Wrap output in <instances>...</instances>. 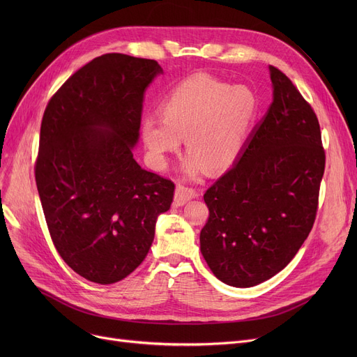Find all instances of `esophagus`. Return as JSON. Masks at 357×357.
<instances>
[{"mask_svg":"<svg viewBox=\"0 0 357 357\" xmlns=\"http://www.w3.org/2000/svg\"><path fill=\"white\" fill-rule=\"evenodd\" d=\"M198 191L194 188H190V186H185L182 183L176 185V191H175V204L176 205H185L190 199L197 198Z\"/></svg>","mask_w":357,"mask_h":357,"instance_id":"obj_1","label":"esophagus"}]
</instances>
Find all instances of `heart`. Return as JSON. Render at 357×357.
Here are the masks:
<instances>
[{
    "label": "heart",
    "instance_id": "heart-1",
    "mask_svg": "<svg viewBox=\"0 0 357 357\" xmlns=\"http://www.w3.org/2000/svg\"><path fill=\"white\" fill-rule=\"evenodd\" d=\"M259 101L246 85L221 82L208 75H194L166 93L159 116L142 120L140 136L147 158L165 169L169 155L176 153L182 139L188 156L186 175L227 171L237 160L256 120Z\"/></svg>",
    "mask_w": 357,
    "mask_h": 357
}]
</instances>
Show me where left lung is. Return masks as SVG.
<instances>
[{
  "label": "left lung",
  "instance_id": "1",
  "mask_svg": "<svg viewBox=\"0 0 357 357\" xmlns=\"http://www.w3.org/2000/svg\"><path fill=\"white\" fill-rule=\"evenodd\" d=\"M273 101L238 160L204 194L210 210L199 234L213 273L236 288L282 271L308 237L326 153L318 119L291 79L269 66Z\"/></svg>",
  "mask_w": 357,
  "mask_h": 357
}]
</instances>
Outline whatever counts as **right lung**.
Listing matches in <instances>:
<instances>
[{
    "instance_id": "obj_1",
    "label": "right lung",
    "mask_w": 357,
    "mask_h": 357,
    "mask_svg": "<svg viewBox=\"0 0 357 357\" xmlns=\"http://www.w3.org/2000/svg\"><path fill=\"white\" fill-rule=\"evenodd\" d=\"M156 61L107 53L75 72L50 98L34 175L47 229L66 265L108 285L149 253L175 183L133 158L143 97Z\"/></svg>"
}]
</instances>
